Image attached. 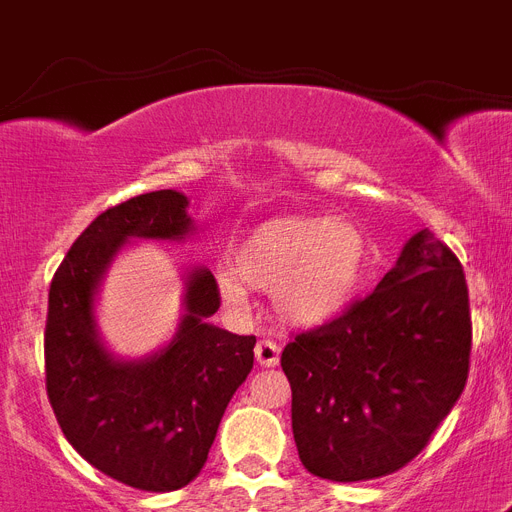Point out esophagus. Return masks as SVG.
Listing matches in <instances>:
<instances>
[{
    "instance_id": "obj_1",
    "label": "esophagus",
    "mask_w": 512,
    "mask_h": 512,
    "mask_svg": "<svg viewBox=\"0 0 512 512\" xmlns=\"http://www.w3.org/2000/svg\"><path fill=\"white\" fill-rule=\"evenodd\" d=\"M281 348L273 340H260L255 345V358L260 366H276L279 364Z\"/></svg>"
}]
</instances>
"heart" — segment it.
<instances>
[{
  "instance_id": "heart-1",
  "label": "heart",
  "mask_w": 512,
  "mask_h": 512,
  "mask_svg": "<svg viewBox=\"0 0 512 512\" xmlns=\"http://www.w3.org/2000/svg\"><path fill=\"white\" fill-rule=\"evenodd\" d=\"M369 241L350 220L287 215L241 239L233 268L217 271L220 295L244 308L247 287L273 289V305L295 327H324L350 311L364 284Z\"/></svg>"
}]
</instances>
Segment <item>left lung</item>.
<instances>
[{
	"label": "left lung",
	"instance_id": "obj_1",
	"mask_svg": "<svg viewBox=\"0 0 512 512\" xmlns=\"http://www.w3.org/2000/svg\"><path fill=\"white\" fill-rule=\"evenodd\" d=\"M470 342L462 265L425 228L372 295L281 353L305 470L348 484L412 462L465 390Z\"/></svg>",
	"mask_w": 512,
	"mask_h": 512
}]
</instances>
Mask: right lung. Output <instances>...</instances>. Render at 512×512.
Instances as JSON below:
<instances>
[{"instance_id":"1","label":"right lung","mask_w":512,"mask_h":512,"mask_svg":"<svg viewBox=\"0 0 512 512\" xmlns=\"http://www.w3.org/2000/svg\"><path fill=\"white\" fill-rule=\"evenodd\" d=\"M180 191L140 193L100 212L52 276L44 374L68 444L119 484L175 492L207 462L225 406L255 364V337L209 324L220 289L207 268L185 281V316L164 350L114 361L95 332V292L127 239H185L193 231Z\"/></svg>"}]
</instances>
